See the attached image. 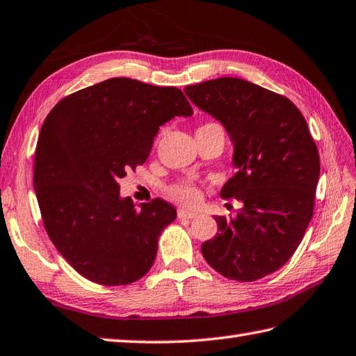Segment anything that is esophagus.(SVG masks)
Wrapping results in <instances>:
<instances>
[{"label": "esophagus", "instance_id": "esophagus-1", "mask_svg": "<svg viewBox=\"0 0 356 356\" xmlns=\"http://www.w3.org/2000/svg\"><path fill=\"white\" fill-rule=\"evenodd\" d=\"M198 216V213L196 211H188V210H184V209H179L178 210V218H184V219H193Z\"/></svg>", "mask_w": 356, "mask_h": 356}]
</instances>
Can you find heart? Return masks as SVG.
<instances>
[{
    "label": "heart",
    "instance_id": "obj_1",
    "mask_svg": "<svg viewBox=\"0 0 356 356\" xmlns=\"http://www.w3.org/2000/svg\"><path fill=\"white\" fill-rule=\"evenodd\" d=\"M200 129H222L216 123H205ZM198 129V131H200ZM169 195L173 200L184 205H196L201 200V191L192 181H178L169 187Z\"/></svg>",
    "mask_w": 356,
    "mask_h": 356
}]
</instances>
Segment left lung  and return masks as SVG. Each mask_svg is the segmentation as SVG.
I'll use <instances>...</instances> for the list:
<instances>
[{
    "mask_svg": "<svg viewBox=\"0 0 356 356\" xmlns=\"http://www.w3.org/2000/svg\"><path fill=\"white\" fill-rule=\"evenodd\" d=\"M184 92L230 134L238 172L220 196L243 204L236 218L215 216L218 233L202 243V256L227 279H262L288 262L311 222L320 177L317 145L300 109L256 83L219 77L188 85Z\"/></svg>",
    "mask_w": 356,
    "mask_h": 356,
    "instance_id": "left-lung-1",
    "label": "left lung"
}]
</instances>
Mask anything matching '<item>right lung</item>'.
<instances>
[{"instance_id":"right-lung-1","label":"right lung","mask_w":356,"mask_h":356,"mask_svg":"<svg viewBox=\"0 0 356 356\" xmlns=\"http://www.w3.org/2000/svg\"><path fill=\"white\" fill-rule=\"evenodd\" d=\"M193 109L175 86L108 79L59 100L39 132L33 187L44 228L74 270L105 286L151 270L158 238L177 219L161 198L137 207L118 179L151 154L160 126Z\"/></svg>"}]
</instances>
